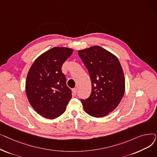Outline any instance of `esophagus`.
<instances>
[{"label": "esophagus", "instance_id": "obj_1", "mask_svg": "<svg viewBox=\"0 0 157 157\" xmlns=\"http://www.w3.org/2000/svg\"><path fill=\"white\" fill-rule=\"evenodd\" d=\"M77 91H78L77 88H74V89H72V93H73V94H74V95H76V94H77Z\"/></svg>", "mask_w": 157, "mask_h": 157}]
</instances>
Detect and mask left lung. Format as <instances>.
I'll return each instance as SVG.
<instances>
[{
	"instance_id": "1",
	"label": "left lung",
	"mask_w": 157,
	"mask_h": 157,
	"mask_svg": "<svg viewBox=\"0 0 157 157\" xmlns=\"http://www.w3.org/2000/svg\"><path fill=\"white\" fill-rule=\"evenodd\" d=\"M87 68L92 81V93L81 99L85 111L90 116L101 118L113 111L124 95V74L118 58L99 46L78 52Z\"/></svg>"
}]
</instances>
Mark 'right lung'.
<instances>
[{
    "mask_svg": "<svg viewBox=\"0 0 157 157\" xmlns=\"http://www.w3.org/2000/svg\"><path fill=\"white\" fill-rule=\"evenodd\" d=\"M73 49L54 47L39 56L28 72L25 91L30 104L43 117L55 119L66 109L72 94L62 66Z\"/></svg>",
    "mask_w": 157,
    "mask_h": 157,
    "instance_id": "right-lung-1",
    "label": "right lung"
}]
</instances>
